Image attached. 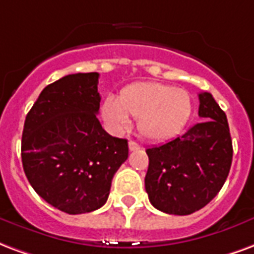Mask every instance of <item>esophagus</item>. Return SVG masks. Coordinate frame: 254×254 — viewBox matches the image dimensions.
Here are the masks:
<instances>
[{"label":"esophagus","mask_w":254,"mask_h":254,"mask_svg":"<svg viewBox=\"0 0 254 254\" xmlns=\"http://www.w3.org/2000/svg\"><path fill=\"white\" fill-rule=\"evenodd\" d=\"M137 149H141V145L134 141H129V151H137Z\"/></svg>","instance_id":"obj_1"}]
</instances>
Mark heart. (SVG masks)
Masks as SVG:
<instances>
[{
    "mask_svg": "<svg viewBox=\"0 0 254 254\" xmlns=\"http://www.w3.org/2000/svg\"><path fill=\"white\" fill-rule=\"evenodd\" d=\"M103 120L116 132L127 130L137 120L138 133L151 141L178 136L192 114L189 91L159 82H140L122 89L120 97L109 95L101 106Z\"/></svg>",
    "mask_w": 254,
    "mask_h": 254,
    "instance_id": "obj_1",
    "label": "heart"
}]
</instances>
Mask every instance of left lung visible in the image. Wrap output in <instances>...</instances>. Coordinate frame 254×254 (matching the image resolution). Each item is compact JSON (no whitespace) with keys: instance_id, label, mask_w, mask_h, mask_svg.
Instances as JSON below:
<instances>
[{"instance_id":"8db88e82","label":"left lung","mask_w":254,"mask_h":254,"mask_svg":"<svg viewBox=\"0 0 254 254\" xmlns=\"http://www.w3.org/2000/svg\"><path fill=\"white\" fill-rule=\"evenodd\" d=\"M202 121L182 136L146 149L145 190L157 210L189 215L215 198L226 180L233 145L226 114L210 93L199 94Z\"/></svg>"}]
</instances>
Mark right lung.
I'll use <instances>...</instances> for the list:
<instances>
[{
    "label": "right lung",
    "instance_id": "add662e5",
    "mask_svg": "<svg viewBox=\"0 0 254 254\" xmlns=\"http://www.w3.org/2000/svg\"><path fill=\"white\" fill-rule=\"evenodd\" d=\"M98 78L79 72L48 84L24 124V172L41 198L67 214L102 207L129 153L127 140L110 136L97 118Z\"/></svg>",
    "mask_w": 254,
    "mask_h": 254
}]
</instances>
